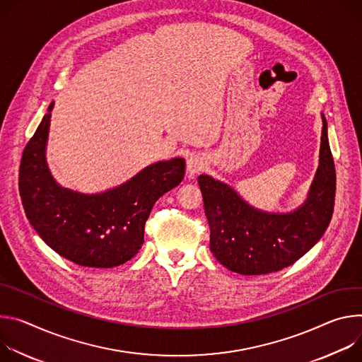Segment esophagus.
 <instances>
[{"instance_id":"1","label":"esophagus","mask_w":362,"mask_h":362,"mask_svg":"<svg viewBox=\"0 0 362 362\" xmlns=\"http://www.w3.org/2000/svg\"><path fill=\"white\" fill-rule=\"evenodd\" d=\"M206 168V158L203 155H191L187 159V175L194 178L197 174L202 173Z\"/></svg>"}]
</instances>
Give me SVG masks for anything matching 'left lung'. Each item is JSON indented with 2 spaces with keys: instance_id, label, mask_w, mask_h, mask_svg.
Returning <instances> with one entry per match:
<instances>
[{
  "instance_id": "1",
  "label": "left lung",
  "mask_w": 362,
  "mask_h": 362,
  "mask_svg": "<svg viewBox=\"0 0 362 362\" xmlns=\"http://www.w3.org/2000/svg\"><path fill=\"white\" fill-rule=\"evenodd\" d=\"M319 167L306 202L291 213L255 209L230 185L199 175L198 185L210 224V250L228 270L238 274H267L282 270L324 235L335 204L337 175L322 115Z\"/></svg>"
}]
</instances>
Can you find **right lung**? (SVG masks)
<instances>
[{
  "label": "right lung",
  "mask_w": 362,
  "mask_h": 362,
  "mask_svg": "<svg viewBox=\"0 0 362 362\" xmlns=\"http://www.w3.org/2000/svg\"><path fill=\"white\" fill-rule=\"evenodd\" d=\"M53 105L21 158L18 188L25 216L49 247L78 266L124 264L144 245L145 223L156 199L182 181L185 160H159L105 192L64 188L56 182L46 160Z\"/></svg>",
  "instance_id": "add662e5"
}]
</instances>
